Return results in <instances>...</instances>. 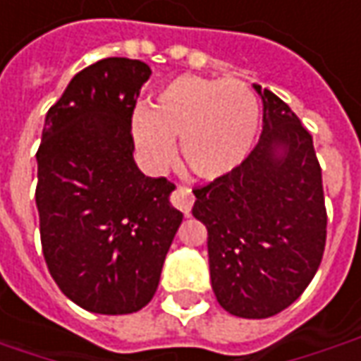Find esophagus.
Masks as SVG:
<instances>
[{
	"mask_svg": "<svg viewBox=\"0 0 361 361\" xmlns=\"http://www.w3.org/2000/svg\"><path fill=\"white\" fill-rule=\"evenodd\" d=\"M171 203H173V207H178L181 213L190 215L191 205H193V195H191V191L188 190V188L178 185V188L173 190V193H171Z\"/></svg>",
	"mask_w": 361,
	"mask_h": 361,
	"instance_id": "1",
	"label": "esophagus"
}]
</instances>
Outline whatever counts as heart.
<instances>
[{
	"label": "heart",
	"mask_w": 361,
	"mask_h": 361,
	"mask_svg": "<svg viewBox=\"0 0 361 361\" xmlns=\"http://www.w3.org/2000/svg\"><path fill=\"white\" fill-rule=\"evenodd\" d=\"M259 128V102L241 80L181 75L156 92L152 109L134 114L140 152L156 166L176 158L201 180L237 170L249 156Z\"/></svg>",
	"instance_id": "obj_1"
}]
</instances>
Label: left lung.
Masks as SVG:
<instances>
[{
    "label": "left lung",
    "mask_w": 361,
    "mask_h": 361,
    "mask_svg": "<svg viewBox=\"0 0 361 361\" xmlns=\"http://www.w3.org/2000/svg\"><path fill=\"white\" fill-rule=\"evenodd\" d=\"M255 88L261 138L237 170L193 188L191 213L207 229L217 302L241 318H269L314 279L328 215L310 132L276 94Z\"/></svg>",
    "instance_id": "left-lung-1"
}]
</instances>
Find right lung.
Masks as SVG:
<instances>
[{"label": "right lung", "instance_id": "obj_1", "mask_svg": "<svg viewBox=\"0 0 361 361\" xmlns=\"http://www.w3.org/2000/svg\"><path fill=\"white\" fill-rule=\"evenodd\" d=\"M152 75L136 59L82 68L49 109L37 149L39 233L61 293L97 314H132L154 298L181 212L176 188L134 161L132 114Z\"/></svg>", "mask_w": 361, "mask_h": 361}]
</instances>
